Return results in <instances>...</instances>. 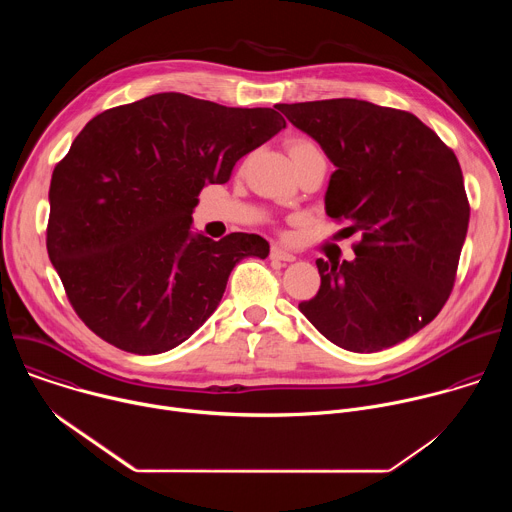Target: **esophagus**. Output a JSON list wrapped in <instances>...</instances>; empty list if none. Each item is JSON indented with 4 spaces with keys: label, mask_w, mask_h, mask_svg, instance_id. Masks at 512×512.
<instances>
[{
    "label": "esophagus",
    "mask_w": 512,
    "mask_h": 512,
    "mask_svg": "<svg viewBox=\"0 0 512 512\" xmlns=\"http://www.w3.org/2000/svg\"><path fill=\"white\" fill-rule=\"evenodd\" d=\"M269 257H271L273 261H283V263H291V261H296V255H291L289 251H283V249H279V247H271V253H269Z\"/></svg>",
    "instance_id": "1"
}]
</instances>
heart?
<instances>
[{
	"instance_id": "b5f03b06",
	"label": "heart",
	"mask_w": 512,
	"mask_h": 512,
	"mask_svg": "<svg viewBox=\"0 0 512 512\" xmlns=\"http://www.w3.org/2000/svg\"><path fill=\"white\" fill-rule=\"evenodd\" d=\"M314 152H320V148L310 139H294V141L289 143V156H291V160L298 158V156H304V154H314Z\"/></svg>"
}]
</instances>
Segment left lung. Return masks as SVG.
Here are the masks:
<instances>
[{"label":"left lung","instance_id":"obj_1","mask_svg":"<svg viewBox=\"0 0 512 512\" xmlns=\"http://www.w3.org/2000/svg\"><path fill=\"white\" fill-rule=\"evenodd\" d=\"M336 166L330 218L360 233L352 261L318 259L300 312L336 346L379 352L427 326L450 298L470 204L458 158L413 113L358 99L275 105Z\"/></svg>","mask_w":512,"mask_h":512}]
</instances>
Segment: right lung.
<instances>
[{"mask_svg":"<svg viewBox=\"0 0 512 512\" xmlns=\"http://www.w3.org/2000/svg\"><path fill=\"white\" fill-rule=\"evenodd\" d=\"M285 127L269 107L241 109L158 93L93 117L50 182L46 245L68 302L105 342L160 354L221 304L233 267L265 259L259 235L192 233L208 184Z\"/></svg>","mask_w":512,"mask_h":512,"instance_id":"obj_1","label":"right lung"}]
</instances>
